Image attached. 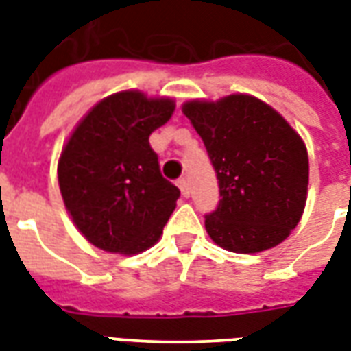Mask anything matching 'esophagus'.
<instances>
[{"label": "esophagus", "mask_w": 351, "mask_h": 351, "mask_svg": "<svg viewBox=\"0 0 351 351\" xmlns=\"http://www.w3.org/2000/svg\"><path fill=\"white\" fill-rule=\"evenodd\" d=\"M178 188H180V191H182L184 197H188L190 195V186H188V180L186 178H178Z\"/></svg>", "instance_id": "obj_1"}]
</instances>
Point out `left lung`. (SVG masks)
<instances>
[{
	"instance_id": "obj_1",
	"label": "left lung",
	"mask_w": 351,
	"mask_h": 351,
	"mask_svg": "<svg viewBox=\"0 0 351 351\" xmlns=\"http://www.w3.org/2000/svg\"><path fill=\"white\" fill-rule=\"evenodd\" d=\"M182 112L210 158L220 203L205 216L214 243L237 254L269 250L299 223L308 190V154L299 133L254 95L188 101Z\"/></svg>"
}]
</instances>
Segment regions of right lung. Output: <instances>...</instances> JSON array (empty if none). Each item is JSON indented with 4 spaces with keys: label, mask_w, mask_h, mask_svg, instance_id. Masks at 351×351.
I'll return each instance as SVG.
<instances>
[{
    "label": "right lung",
    "mask_w": 351,
    "mask_h": 351,
    "mask_svg": "<svg viewBox=\"0 0 351 351\" xmlns=\"http://www.w3.org/2000/svg\"><path fill=\"white\" fill-rule=\"evenodd\" d=\"M175 101L128 90L101 99L75 128L58 161L65 208L86 241L133 256L160 241L180 190L161 176L148 137Z\"/></svg>",
    "instance_id": "right-lung-1"
}]
</instances>
